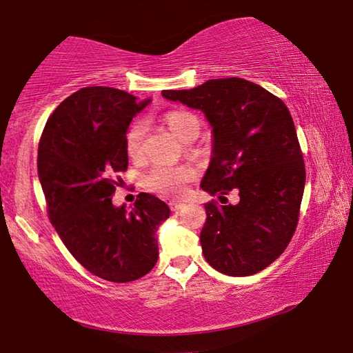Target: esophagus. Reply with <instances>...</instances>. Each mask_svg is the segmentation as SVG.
Listing matches in <instances>:
<instances>
[{
  "instance_id": "34e87169",
  "label": "esophagus",
  "mask_w": 353,
  "mask_h": 353,
  "mask_svg": "<svg viewBox=\"0 0 353 353\" xmlns=\"http://www.w3.org/2000/svg\"><path fill=\"white\" fill-rule=\"evenodd\" d=\"M168 205H170V209L173 212H178L180 209H183V207H185V204H183V202H180V201H170V202H168Z\"/></svg>"
}]
</instances>
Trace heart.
Masks as SVG:
<instances>
[{"instance_id": "obj_1", "label": "heart", "mask_w": 353, "mask_h": 353, "mask_svg": "<svg viewBox=\"0 0 353 353\" xmlns=\"http://www.w3.org/2000/svg\"><path fill=\"white\" fill-rule=\"evenodd\" d=\"M163 122L170 132L183 143H190L199 134L201 122L196 114L185 109H173L163 114ZM146 127L143 120H133L125 133V151L132 161H138L143 154V138ZM194 178V170L188 165H157L144 176V186L149 191L165 197H181L188 190V183Z\"/></svg>"}]
</instances>
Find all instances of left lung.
<instances>
[{
  "mask_svg": "<svg viewBox=\"0 0 353 353\" xmlns=\"http://www.w3.org/2000/svg\"><path fill=\"white\" fill-rule=\"evenodd\" d=\"M168 101L199 109L212 127V157L201 188L236 205L205 204L202 254L228 276H250L274 262L297 228L305 163L296 127L281 99L238 77L192 90H165Z\"/></svg>",
  "mask_w": 353,
  "mask_h": 353,
  "instance_id": "obj_1",
  "label": "left lung"
}]
</instances>
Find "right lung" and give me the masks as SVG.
Segmentation results:
<instances>
[{"instance_id":"1","label":"right lung","mask_w":353,"mask_h":353,"mask_svg":"<svg viewBox=\"0 0 353 353\" xmlns=\"http://www.w3.org/2000/svg\"><path fill=\"white\" fill-rule=\"evenodd\" d=\"M149 103L117 88L86 86L57 105L38 144V176L52 226L77 262L112 283L151 272L157 228L170 216L165 202L148 192L132 212L112 204L115 173L128 167L125 133Z\"/></svg>"}]
</instances>
